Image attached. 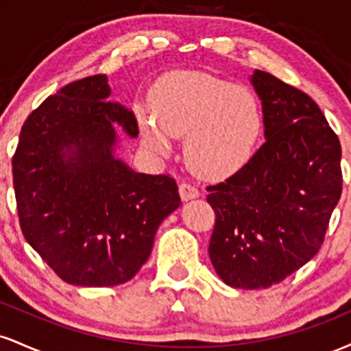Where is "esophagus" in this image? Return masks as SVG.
I'll return each mask as SVG.
<instances>
[{
    "instance_id": "obj_1",
    "label": "esophagus",
    "mask_w": 351,
    "mask_h": 351,
    "mask_svg": "<svg viewBox=\"0 0 351 351\" xmlns=\"http://www.w3.org/2000/svg\"><path fill=\"white\" fill-rule=\"evenodd\" d=\"M180 196H181V199H183V201H189V199L198 198L199 191H198V188H195L193 184L181 183L180 184Z\"/></svg>"
}]
</instances>
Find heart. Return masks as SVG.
<instances>
[{
  "mask_svg": "<svg viewBox=\"0 0 351 351\" xmlns=\"http://www.w3.org/2000/svg\"><path fill=\"white\" fill-rule=\"evenodd\" d=\"M148 102L152 115L136 110L145 147L167 155L170 136H184V160L203 178L236 173L251 158L263 132V107L251 88L203 72L160 79Z\"/></svg>",
  "mask_w": 351,
  "mask_h": 351,
  "instance_id": "1",
  "label": "heart"
}]
</instances>
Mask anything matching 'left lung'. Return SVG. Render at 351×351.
<instances>
[{"mask_svg": "<svg viewBox=\"0 0 351 351\" xmlns=\"http://www.w3.org/2000/svg\"><path fill=\"white\" fill-rule=\"evenodd\" d=\"M251 84L265 142L231 178L208 186L216 213L209 259L224 284L267 289L299 271L324 244L341 195V147L305 92L264 71Z\"/></svg>", "mask_w": 351, "mask_h": 351, "instance_id": "8db88e82", "label": "left lung"}]
</instances>
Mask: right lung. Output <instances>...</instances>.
I'll return each mask as SVG.
<instances>
[{"label": "right lung", "instance_id": "right-lung-1", "mask_svg": "<svg viewBox=\"0 0 351 351\" xmlns=\"http://www.w3.org/2000/svg\"><path fill=\"white\" fill-rule=\"evenodd\" d=\"M108 99L106 74L67 84L27 117L13 156L24 237L60 279L82 287L130 280L181 204L170 176L117 158L119 132L136 138L138 125Z\"/></svg>", "mask_w": 351, "mask_h": 351}]
</instances>
